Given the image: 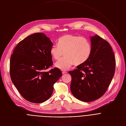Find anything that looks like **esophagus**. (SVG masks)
I'll list each match as a JSON object with an SVG mask.
<instances>
[{"mask_svg":"<svg viewBox=\"0 0 126 126\" xmlns=\"http://www.w3.org/2000/svg\"><path fill=\"white\" fill-rule=\"evenodd\" d=\"M66 73H67L66 72H62V74H66Z\"/></svg>","mask_w":126,"mask_h":126,"instance_id":"esophagus-1","label":"esophagus"}]
</instances>
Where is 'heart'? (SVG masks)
<instances>
[{"label": "heart", "instance_id": "obj_1", "mask_svg": "<svg viewBox=\"0 0 126 126\" xmlns=\"http://www.w3.org/2000/svg\"><path fill=\"white\" fill-rule=\"evenodd\" d=\"M57 46H52L50 53L52 59L57 62L55 66L62 71H66L74 64L76 65L84 63L90 58L92 47L87 38L72 34H66L61 37Z\"/></svg>", "mask_w": 126, "mask_h": 126}]
</instances>
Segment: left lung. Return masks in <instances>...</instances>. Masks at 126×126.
I'll return each instance as SVG.
<instances>
[{
    "label": "left lung",
    "instance_id": "left-lung-1",
    "mask_svg": "<svg viewBox=\"0 0 126 126\" xmlns=\"http://www.w3.org/2000/svg\"><path fill=\"white\" fill-rule=\"evenodd\" d=\"M92 52L89 59L68 72L71 91L77 99L90 102L99 99L107 90L115 72L114 53L108 41L97 35L90 37Z\"/></svg>",
    "mask_w": 126,
    "mask_h": 126
}]
</instances>
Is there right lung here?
<instances>
[{
  "label": "right lung",
  "instance_id": "obj_1",
  "mask_svg": "<svg viewBox=\"0 0 126 126\" xmlns=\"http://www.w3.org/2000/svg\"><path fill=\"white\" fill-rule=\"evenodd\" d=\"M53 44L43 33H35L20 41L10 61L12 82L24 98L30 102L41 103L47 100L53 85L62 76L60 69L52 65L50 50Z\"/></svg>",
  "mask_w": 126,
  "mask_h": 126
}]
</instances>
